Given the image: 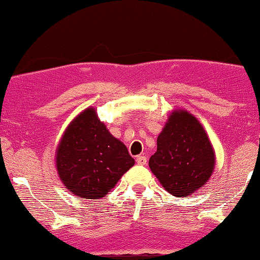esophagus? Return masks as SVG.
<instances>
[{
  "mask_svg": "<svg viewBox=\"0 0 260 260\" xmlns=\"http://www.w3.org/2000/svg\"><path fill=\"white\" fill-rule=\"evenodd\" d=\"M136 161H137V164H138V165H146V162H148V158H146L144 155H140L136 158Z\"/></svg>",
  "mask_w": 260,
  "mask_h": 260,
  "instance_id": "obj_1",
  "label": "esophagus"
}]
</instances>
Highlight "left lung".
<instances>
[{
    "label": "left lung",
    "mask_w": 260,
    "mask_h": 260,
    "mask_svg": "<svg viewBox=\"0 0 260 260\" xmlns=\"http://www.w3.org/2000/svg\"><path fill=\"white\" fill-rule=\"evenodd\" d=\"M149 167L176 198H186L206 185L214 171L215 152L198 118L183 109L172 111Z\"/></svg>",
    "instance_id": "obj_1"
}]
</instances>
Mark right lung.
I'll list each match as a JSON object with an SVG mask.
<instances>
[{
  "label": "right lung",
  "instance_id": "obj_1",
  "mask_svg": "<svg viewBox=\"0 0 260 260\" xmlns=\"http://www.w3.org/2000/svg\"><path fill=\"white\" fill-rule=\"evenodd\" d=\"M133 165L126 145L109 132L94 108L70 122L55 150L61 183L81 199L104 198Z\"/></svg>",
  "mask_w": 260,
  "mask_h": 260
}]
</instances>
